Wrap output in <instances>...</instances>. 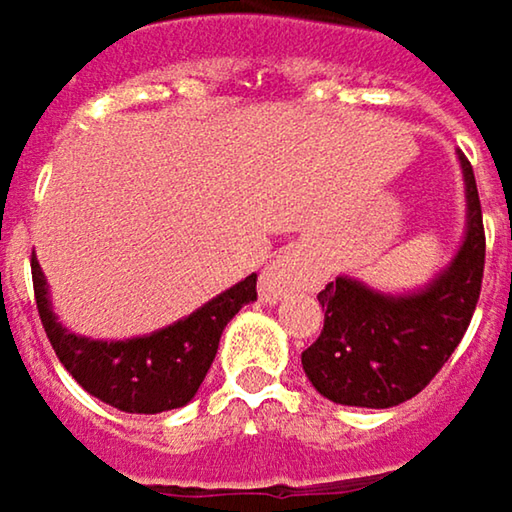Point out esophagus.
I'll return each instance as SVG.
<instances>
[{
	"label": "esophagus",
	"instance_id": "esophagus-1",
	"mask_svg": "<svg viewBox=\"0 0 512 512\" xmlns=\"http://www.w3.org/2000/svg\"><path fill=\"white\" fill-rule=\"evenodd\" d=\"M312 271V259L303 247H288L283 250L259 277V297L265 303H280L291 291L306 286Z\"/></svg>",
	"mask_w": 512,
	"mask_h": 512
}]
</instances>
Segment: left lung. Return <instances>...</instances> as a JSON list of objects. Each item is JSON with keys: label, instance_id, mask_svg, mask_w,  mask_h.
Masks as SVG:
<instances>
[{"label": "left lung", "instance_id": "left-lung-1", "mask_svg": "<svg viewBox=\"0 0 512 512\" xmlns=\"http://www.w3.org/2000/svg\"><path fill=\"white\" fill-rule=\"evenodd\" d=\"M466 179V238L451 265L416 294H383L351 277L318 294L324 330L300 362L312 386L345 407H398L439 374L475 315L486 259L478 185L460 153Z\"/></svg>", "mask_w": 512, "mask_h": 512}]
</instances>
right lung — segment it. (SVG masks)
<instances>
[{
  "label": "right lung",
  "mask_w": 512,
  "mask_h": 512,
  "mask_svg": "<svg viewBox=\"0 0 512 512\" xmlns=\"http://www.w3.org/2000/svg\"><path fill=\"white\" fill-rule=\"evenodd\" d=\"M32 280L49 345L73 380L102 404L144 416L185 407L197 395L229 318L256 300V274H250L164 330L126 342H96L61 327L37 259H32Z\"/></svg>",
  "instance_id": "1"
}]
</instances>
